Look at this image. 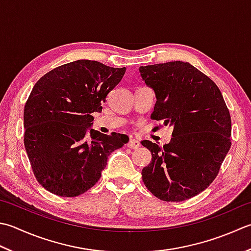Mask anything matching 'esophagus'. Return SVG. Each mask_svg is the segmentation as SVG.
Returning <instances> with one entry per match:
<instances>
[{
    "instance_id": "esophagus-1",
    "label": "esophagus",
    "mask_w": 251,
    "mask_h": 251,
    "mask_svg": "<svg viewBox=\"0 0 251 251\" xmlns=\"http://www.w3.org/2000/svg\"><path fill=\"white\" fill-rule=\"evenodd\" d=\"M127 146H128V148H130V149H138L141 145H140L139 140L130 139L129 142H128V145H127Z\"/></svg>"
}]
</instances>
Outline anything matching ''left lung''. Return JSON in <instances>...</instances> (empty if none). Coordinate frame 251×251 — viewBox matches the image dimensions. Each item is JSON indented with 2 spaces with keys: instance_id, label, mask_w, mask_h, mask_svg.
<instances>
[{
  "instance_id": "left-lung-1",
  "label": "left lung",
  "mask_w": 251,
  "mask_h": 251,
  "mask_svg": "<svg viewBox=\"0 0 251 251\" xmlns=\"http://www.w3.org/2000/svg\"><path fill=\"white\" fill-rule=\"evenodd\" d=\"M139 73L155 93L151 117L173 126L163 147L141 141L152 154L142 180L161 200H187L209 187L229 151L228 109L214 81L187 62L140 66Z\"/></svg>"
}]
</instances>
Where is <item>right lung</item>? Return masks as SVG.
Here are the masks:
<instances>
[{
    "instance_id": "right-lung-1",
    "label": "right lung",
    "mask_w": 251,
    "mask_h": 251,
    "mask_svg": "<svg viewBox=\"0 0 251 251\" xmlns=\"http://www.w3.org/2000/svg\"><path fill=\"white\" fill-rule=\"evenodd\" d=\"M125 67L78 60L47 73L33 86L24 110V144L44 189L76 197L101 177L113 151L128 142L119 132L92 128V113L119 85Z\"/></svg>"
}]
</instances>
